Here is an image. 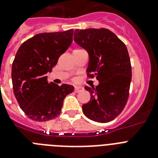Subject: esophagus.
I'll return each instance as SVG.
<instances>
[{
  "instance_id": "obj_1",
  "label": "esophagus",
  "mask_w": 158,
  "mask_h": 158,
  "mask_svg": "<svg viewBox=\"0 0 158 158\" xmlns=\"http://www.w3.org/2000/svg\"><path fill=\"white\" fill-rule=\"evenodd\" d=\"M83 89H84V88H83V87H75V89H74V92H75V93H79V92H81Z\"/></svg>"
}]
</instances>
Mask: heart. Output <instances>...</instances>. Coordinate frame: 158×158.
<instances>
[{"mask_svg":"<svg viewBox=\"0 0 158 158\" xmlns=\"http://www.w3.org/2000/svg\"><path fill=\"white\" fill-rule=\"evenodd\" d=\"M79 50H82V49H75L74 51H79Z\"/></svg>","mask_w":158,"mask_h":158,"instance_id":"1","label":"heart"}]
</instances>
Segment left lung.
Returning <instances> with one entry per match:
<instances>
[{
  "mask_svg": "<svg viewBox=\"0 0 158 158\" xmlns=\"http://www.w3.org/2000/svg\"><path fill=\"white\" fill-rule=\"evenodd\" d=\"M74 42L89 56V78L96 77V88L85 87L90 101L82 106L90 120L106 123L119 115L127 103L132 70L127 48L107 28H88L74 31Z\"/></svg>",
  "mask_w": 158,
  "mask_h": 158,
  "instance_id": "8db88e82",
  "label": "left lung"
}]
</instances>
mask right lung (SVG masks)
<instances>
[{
  "label": "right lung",
  "instance_id": "1",
  "mask_svg": "<svg viewBox=\"0 0 158 158\" xmlns=\"http://www.w3.org/2000/svg\"><path fill=\"white\" fill-rule=\"evenodd\" d=\"M73 29L33 36L19 47L11 70L13 90L25 115L35 121L57 117L64 98L74 86L48 83L46 74L57 64L59 57L73 41Z\"/></svg>",
  "mask_w": 158,
  "mask_h": 158
}]
</instances>
